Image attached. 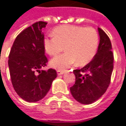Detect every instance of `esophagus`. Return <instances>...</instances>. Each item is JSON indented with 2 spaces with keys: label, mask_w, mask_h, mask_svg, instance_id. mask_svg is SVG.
I'll use <instances>...</instances> for the list:
<instances>
[{
  "label": "esophagus",
  "mask_w": 126,
  "mask_h": 126,
  "mask_svg": "<svg viewBox=\"0 0 126 126\" xmlns=\"http://www.w3.org/2000/svg\"><path fill=\"white\" fill-rule=\"evenodd\" d=\"M64 73V71H63V70H57V74L58 75H62Z\"/></svg>",
  "instance_id": "esophagus-1"
}]
</instances>
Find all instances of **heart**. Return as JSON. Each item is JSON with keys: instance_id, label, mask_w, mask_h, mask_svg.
<instances>
[{"instance_id": "1", "label": "heart", "mask_w": 126, "mask_h": 126, "mask_svg": "<svg viewBox=\"0 0 126 126\" xmlns=\"http://www.w3.org/2000/svg\"><path fill=\"white\" fill-rule=\"evenodd\" d=\"M52 35V37L44 39L46 52L50 56H56L64 47L66 50L50 61V65L55 69L64 70L76 62L78 65H84L96 54L99 38L97 31L92 27L65 25L56 28Z\"/></svg>"}]
</instances>
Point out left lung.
Instances as JSON below:
<instances>
[{
	"label": "left lung",
	"mask_w": 126,
	"mask_h": 126,
	"mask_svg": "<svg viewBox=\"0 0 126 126\" xmlns=\"http://www.w3.org/2000/svg\"><path fill=\"white\" fill-rule=\"evenodd\" d=\"M100 42L93 60L83 68L73 71L75 84L70 87L71 94L78 102L90 104L107 90L113 69V53L109 36L98 28Z\"/></svg>",
	"instance_id": "left-lung-1"
}]
</instances>
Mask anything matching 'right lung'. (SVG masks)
<instances>
[{
	"label": "right lung",
	"mask_w": 126,
	"mask_h": 126,
	"mask_svg": "<svg viewBox=\"0 0 126 126\" xmlns=\"http://www.w3.org/2000/svg\"><path fill=\"white\" fill-rule=\"evenodd\" d=\"M47 24L39 21L22 30L16 37L8 56L13 86L17 95L28 102H37L45 97L57 76L53 69L40 70L48 62L42 31Z\"/></svg>",
	"instance_id": "1"
}]
</instances>
